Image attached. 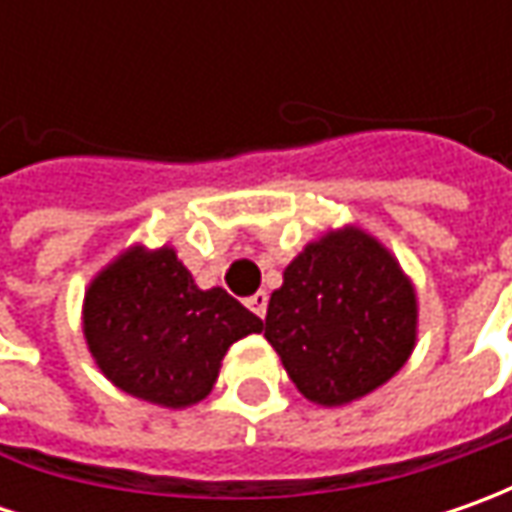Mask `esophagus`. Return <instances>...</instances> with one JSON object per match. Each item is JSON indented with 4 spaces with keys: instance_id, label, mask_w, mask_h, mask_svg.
Here are the masks:
<instances>
[{
    "instance_id": "34e87169",
    "label": "esophagus",
    "mask_w": 512,
    "mask_h": 512,
    "mask_svg": "<svg viewBox=\"0 0 512 512\" xmlns=\"http://www.w3.org/2000/svg\"><path fill=\"white\" fill-rule=\"evenodd\" d=\"M247 307L259 316V319H265L267 313V293L265 290H259V293H253L250 299H247Z\"/></svg>"
}]
</instances>
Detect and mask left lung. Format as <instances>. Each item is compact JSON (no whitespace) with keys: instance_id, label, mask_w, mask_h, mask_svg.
<instances>
[{"instance_id":"8db88e82","label":"left lung","mask_w":512,"mask_h":512,"mask_svg":"<svg viewBox=\"0 0 512 512\" xmlns=\"http://www.w3.org/2000/svg\"><path fill=\"white\" fill-rule=\"evenodd\" d=\"M265 339L307 402L364 399L390 382L419 336V296L399 259L359 225L325 230L270 293Z\"/></svg>"}]
</instances>
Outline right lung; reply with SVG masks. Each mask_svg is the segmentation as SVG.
Segmentation results:
<instances>
[{"label":"right lung","instance_id":"add662e5","mask_svg":"<svg viewBox=\"0 0 512 512\" xmlns=\"http://www.w3.org/2000/svg\"><path fill=\"white\" fill-rule=\"evenodd\" d=\"M262 319L193 282L170 245L125 247L85 290L82 333L102 376L142 402L185 410L210 396L230 344Z\"/></svg>","mask_w":512,"mask_h":512}]
</instances>
